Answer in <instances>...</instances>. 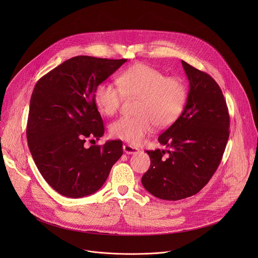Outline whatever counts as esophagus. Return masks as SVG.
Here are the masks:
<instances>
[{
	"instance_id": "1",
	"label": "esophagus",
	"mask_w": 258,
	"mask_h": 258,
	"mask_svg": "<svg viewBox=\"0 0 258 258\" xmlns=\"http://www.w3.org/2000/svg\"><path fill=\"white\" fill-rule=\"evenodd\" d=\"M123 150L126 154H136L139 152V149L137 147H134L130 144H124L123 145Z\"/></svg>"
}]
</instances>
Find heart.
<instances>
[{"label": "heart", "mask_w": 258, "mask_h": 258, "mask_svg": "<svg viewBox=\"0 0 258 258\" xmlns=\"http://www.w3.org/2000/svg\"><path fill=\"white\" fill-rule=\"evenodd\" d=\"M118 86L102 81L94 88V102L103 115L119 110L125 97L138 98L136 116H123L110 125V134L117 139L139 144L155 125L167 128L184 111L187 88L183 79L167 76L143 62L135 63L117 76Z\"/></svg>", "instance_id": "1"}]
</instances>
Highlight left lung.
<instances>
[{
    "label": "left lung",
    "instance_id": "left-lung-1",
    "mask_svg": "<svg viewBox=\"0 0 258 258\" xmlns=\"http://www.w3.org/2000/svg\"><path fill=\"white\" fill-rule=\"evenodd\" d=\"M189 81L186 104L159 142L169 148L146 151L151 165L142 177L150 194L179 201L198 194L221 164L229 137V114L216 80L182 60ZM168 152V157L163 155Z\"/></svg>",
    "mask_w": 258,
    "mask_h": 258
}]
</instances>
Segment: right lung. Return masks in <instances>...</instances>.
I'll list each match as a JSON object with an SVG mask.
<instances>
[{"mask_svg":"<svg viewBox=\"0 0 258 258\" xmlns=\"http://www.w3.org/2000/svg\"><path fill=\"white\" fill-rule=\"evenodd\" d=\"M126 61L74 56L40 77L34 88L28 145L43 179L64 197L82 198L97 191L123 154L121 140L89 148L84 143L104 134L94 88Z\"/></svg>","mask_w":258,"mask_h":258,"instance_id":"right-lung-1","label":"right lung"}]
</instances>
